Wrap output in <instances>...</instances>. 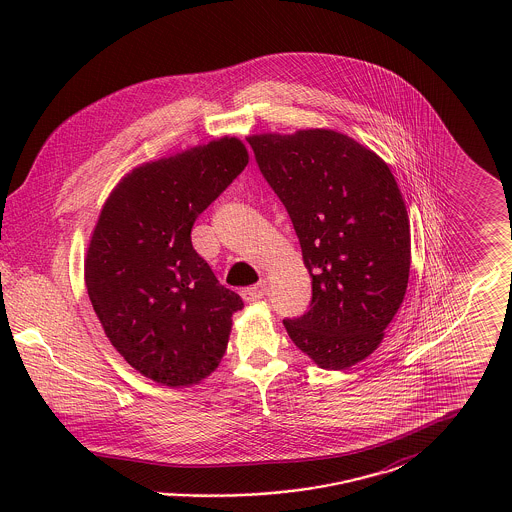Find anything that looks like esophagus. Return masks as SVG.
<instances>
[{
    "label": "esophagus",
    "instance_id": "obj_1",
    "mask_svg": "<svg viewBox=\"0 0 512 512\" xmlns=\"http://www.w3.org/2000/svg\"><path fill=\"white\" fill-rule=\"evenodd\" d=\"M265 293H267V282L263 280V282H259V284H255V286H251V288H245V290H242V297H244V301H247V303H253V301L263 299V297H265Z\"/></svg>",
    "mask_w": 512,
    "mask_h": 512
}]
</instances>
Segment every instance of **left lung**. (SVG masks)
<instances>
[{
  "mask_svg": "<svg viewBox=\"0 0 512 512\" xmlns=\"http://www.w3.org/2000/svg\"><path fill=\"white\" fill-rule=\"evenodd\" d=\"M247 142L313 278L311 309L284 320L288 336L320 368L361 363L384 340L409 284L411 226L390 167L328 128Z\"/></svg>",
  "mask_w": 512,
  "mask_h": 512,
  "instance_id": "obj_1",
  "label": "left lung"
}]
</instances>
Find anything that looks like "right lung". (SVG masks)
I'll return each instance as SVG.
<instances>
[{"mask_svg":"<svg viewBox=\"0 0 512 512\" xmlns=\"http://www.w3.org/2000/svg\"><path fill=\"white\" fill-rule=\"evenodd\" d=\"M247 163L238 138L190 147L128 172L99 213L84 261L92 307L124 361L161 386L207 378L244 307L190 234Z\"/></svg>","mask_w":512,"mask_h":512,"instance_id":"add662e5","label":"right lung"}]
</instances>
